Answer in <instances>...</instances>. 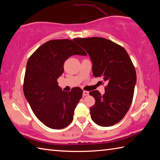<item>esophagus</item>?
I'll list each match as a JSON object with an SVG mask.
<instances>
[{
    "label": "esophagus",
    "mask_w": 160,
    "mask_h": 160,
    "mask_svg": "<svg viewBox=\"0 0 160 160\" xmlns=\"http://www.w3.org/2000/svg\"><path fill=\"white\" fill-rule=\"evenodd\" d=\"M89 94V92H88V91H83V92H82V95L83 96H88Z\"/></svg>",
    "instance_id": "esophagus-1"
}]
</instances>
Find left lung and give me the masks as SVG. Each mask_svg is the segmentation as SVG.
<instances>
[{
    "label": "left lung",
    "instance_id": "8db88e82",
    "mask_svg": "<svg viewBox=\"0 0 160 160\" xmlns=\"http://www.w3.org/2000/svg\"><path fill=\"white\" fill-rule=\"evenodd\" d=\"M73 40L90 56L94 76L107 84L104 95L97 90L90 92L95 99V104L90 108L91 118L100 126L114 125L124 117L132 103L136 84L133 64L125 48L105 38Z\"/></svg>",
    "mask_w": 160,
    "mask_h": 160
}]
</instances>
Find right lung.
<instances>
[{"instance_id":"right-lung-1","label":"right lung","mask_w":160,"mask_h":160,"mask_svg":"<svg viewBox=\"0 0 160 160\" xmlns=\"http://www.w3.org/2000/svg\"><path fill=\"white\" fill-rule=\"evenodd\" d=\"M73 55L87 54L73 40H51L38 48L27 63L24 94L37 118L52 129L66 128L72 122L82 97L80 88L63 92L58 85L64 62Z\"/></svg>"}]
</instances>
